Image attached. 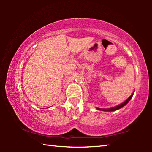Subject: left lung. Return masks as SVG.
<instances>
[{"label":"left lung","mask_w":152,"mask_h":152,"mask_svg":"<svg viewBox=\"0 0 152 152\" xmlns=\"http://www.w3.org/2000/svg\"><path fill=\"white\" fill-rule=\"evenodd\" d=\"M133 95V94H132V95H131V96H130L129 97L128 99H127V100H126V101H125L124 102H123V103H121V104H119V105H118V106L115 107L110 108V109H99V108H97V109H99V110H103V111H115V110L119 109H121V108H122L123 107H124L125 104H127L128 103V102H129V101L130 100H131V99H132V98Z\"/></svg>","instance_id":"8db88e82"}]
</instances>
